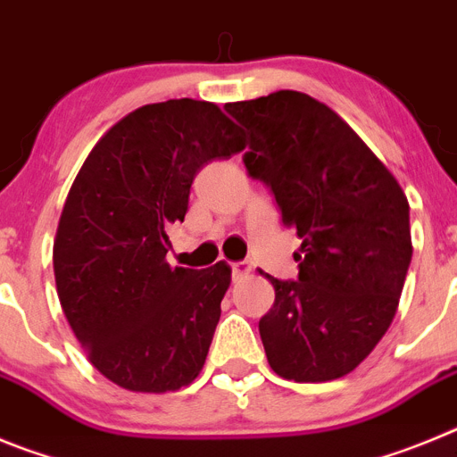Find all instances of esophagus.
Returning <instances> with one entry per match:
<instances>
[{"label":"esophagus","instance_id":"34e87169","mask_svg":"<svg viewBox=\"0 0 457 457\" xmlns=\"http://www.w3.org/2000/svg\"><path fill=\"white\" fill-rule=\"evenodd\" d=\"M231 272H233V278L247 277V274L252 272V265L245 263V261H237V263H231Z\"/></svg>","mask_w":457,"mask_h":457}]
</instances>
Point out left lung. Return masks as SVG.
<instances>
[{
	"mask_svg": "<svg viewBox=\"0 0 457 457\" xmlns=\"http://www.w3.org/2000/svg\"><path fill=\"white\" fill-rule=\"evenodd\" d=\"M252 132L245 167L270 185L281 221L302 237L300 277L274 286L258 332L278 378L353 373L385 337L411 261L410 204L361 137L300 91L228 103Z\"/></svg>",
	"mask_w": 457,
	"mask_h": 457,
	"instance_id": "8db88e82",
	"label": "left lung"
}]
</instances>
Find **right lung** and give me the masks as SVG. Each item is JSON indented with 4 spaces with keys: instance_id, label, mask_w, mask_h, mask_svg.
I'll return each mask as SVG.
<instances>
[{
    "instance_id": "add662e5",
    "label": "right lung",
    "mask_w": 457,
    "mask_h": 457,
    "mask_svg": "<svg viewBox=\"0 0 457 457\" xmlns=\"http://www.w3.org/2000/svg\"><path fill=\"white\" fill-rule=\"evenodd\" d=\"M245 146L215 103L180 98L123 116L84 160L52 263L68 325L114 385L167 394L204 369L231 268L169 265V228L185 220L196 171Z\"/></svg>"
}]
</instances>
